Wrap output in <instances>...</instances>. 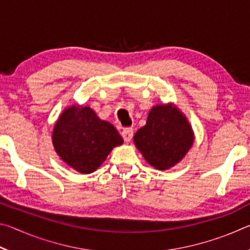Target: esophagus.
Wrapping results in <instances>:
<instances>
[{"mask_svg":"<svg viewBox=\"0 0 250 250\" xmlns=\"http://www.w3.org/2000/svg\"><path fill=\"white\" fill-rule=\"evenodd\" d=\"M122 138L125 142H130L133 137V129L132 128H125L121 132Z\"/></svg>","mask_w":250,"mask_h":250,"instance_id":"34e87169","label":"esophagus"}]
</instances>
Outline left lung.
Segmentation results:
<instances>
[{
  "label": "left lung",
  "instance_id": "8db88e82",
  "mask_svg": "<svg viewBox=\"0 0 250 250\" xmlns=\"http://www.w3.org/2000/svg\"><path fill=\"white\" fill-rule=\"evenodd\" d=\"M135 146L147 163L158 170H167L183 159L194 141L191 125L173 105H155L146 125L135 132Z\"/></svg>",
  "mask_w": 250,
  "mask_h": 250
}]
</instances>
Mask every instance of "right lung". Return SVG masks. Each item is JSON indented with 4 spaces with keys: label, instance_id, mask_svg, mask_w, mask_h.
Instances as JSON below:
<instances>
[{
    "label": "right lung",
    "instance_id": "1",
    "mask_svg": "<svg viewBox=\"0 0 250 250\" xmlns=\"http://www.w3.org/2000/svg\"><path fill=\"white\" fill-rule=\"evenodd\" d=\"M124 143L117 129L100 120L89 107L73 105L59 117L53 131L57 154L80 173H92L113 147Z\"/></svg>",
    "mask_w": 250,
    "mask_h": 250
}]
</instances>
